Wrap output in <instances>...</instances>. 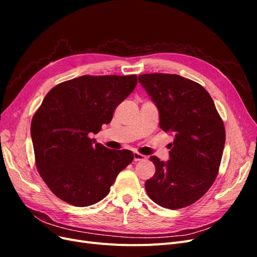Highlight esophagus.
<instances>
[{
  "label": "esophagus",
  "mask_w": 257,
  "mask_h": 257,
  "mask_svg": "<svg viewBox=\"0 0 257 257\" xmlns=\"http://www.w3.org/2000/svg\"><path fill=\"white\" fill-rule=\"evenodd\" d=\"M145 159H146L145 155H143V154H141V153H138V152H134V161H135V162L143 161V160H145Z\"/></svg>",
  "instance_id": "obj_1"
}]
</instances>
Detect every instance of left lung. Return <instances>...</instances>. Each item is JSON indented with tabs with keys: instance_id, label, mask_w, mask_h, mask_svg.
<instances>
[{
	"instance_id": "1",
	"label": "left lung",
	"mask_w": 257,
	"mask_h": 257,
	"mask_svg": "<svg viewBox=\"0 0 257 257\" xmlns=\"http://www.w3.org/2000/svg\"><path fill=\"white\" fill-rule=\"evenodd\" d=\"M138 80L160 113V127L175 136L167 162L150 157L155 174L147 194L163 208L181 209L203 197L219 173L225 127L204 87L173 74H144Z\"/></svg>"
}]
</instances>
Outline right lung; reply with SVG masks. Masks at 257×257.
Segmentation results:
<instances>
[{
	"instance_id": "1",
	"label": "right lung",
	"mask_w": 257,
	"mask_h": 257,
	"mask_svg": "<svg viewBox=\"0 0 257 257\" xmlns=\"http://www.w3.org/2000/svg\"><path fill=\"white\" fill-rule=\"evenodd\" d=\"M136 84V75H85L45 96L31 122V137L38 173L57 197L76 207L94 205L133 161L132 151L108 149L90 135L110 123Z\"/></svg>"
}]
</instances>
